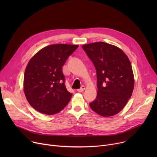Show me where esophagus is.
Instances as JSON below:
<instances>
[{"label": "esophagus", "mask_w": 157, "mask_h": 157, "mask_svg": "<svg viewBox=\"0 0 157 157\" xmlns=\"http://www.w3.org/2000/svg\"><path fill=\"white\" fill-rule=\"evenodd\" d=\"M85 86H82L81 87V88H79V89L78 90V92H83L84 90H85Z\"/></svg>", "instance_id": "obj_1"}]
</instances>
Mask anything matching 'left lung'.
<instances>
[{"mask_svg":"<svg viewBox=\"0 0 157 157\" xmlns=\"http://www.w3.org/2000/svg\"><path fill=\"white\" fill-rule=\"evenodd\" d=\"M82 48L97 71V95L91 109L104 117L120 113L132 94L134 76L128 56L114 45L104 42L84 44Z\"/></svg>","mask_w":157,"mask_h":157,"instance_id":"obj_1","label":"left lung"}]
</instances>
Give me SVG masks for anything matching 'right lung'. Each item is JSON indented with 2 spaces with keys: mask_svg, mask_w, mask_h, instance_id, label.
I'll return each mask as SVG.
<instances>
[{
  "mask_svg": "<svg viewBox=\"0 0 157 157\" xmlns=\"http://www.w3.org/2000/svg\"><path fill=\"white\" fill-rule=\"evenodd\" d=\"M78 45L51 44L36 53L24 74L23 90L30 105L40 113L53 115L61 111L72 94L65 85L62 66Z\"/></svg>",
  "mask_w": 157,
  "mask_h": 157,
  "instance_id": "obj_1",
  "label": "right lung"
}]
</instances>
